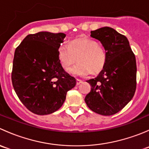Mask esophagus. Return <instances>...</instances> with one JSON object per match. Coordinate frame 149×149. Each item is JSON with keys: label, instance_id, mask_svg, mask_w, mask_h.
<instances>
[{"label": "esophagus", "instance_id": "1", "mask_svg": "<svg viewBox=\"0 0 149 149\" xmlns=\"http://www.w3.org/2000/svg\"><path fill=\"white\" fill-rule=\"evenodd\" d=\"M82 81L80 80V79H76V85H79V84H81L82 83Z\"/></svg>", "mask_w": 149, "mask_h": 149}]
</instances>
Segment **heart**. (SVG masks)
<instances>
[{
	"mask_svg": "<svg viewBox=\"0 0 149 149\" xmlns=\"http://www.w3.org/2000/svg\"><path fill=\"white\" fill-rule=\"evenodd\" d=\"M58 60L65 70H68L77 61L79 64L70 72L75 76L86 77L91 73L97 75L102 71L107 61V54L97 41L81 37L68 45H61L58 48Z\"/></svg>",
	"mask_w": 149,
	"mask_h": 149,
	"instance_id": "obj_1",
	"label": "heart"
}]
</instances>
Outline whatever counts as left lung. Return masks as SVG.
Here are the masks:
<instances>
[{"mask_svg": "<svg viewBox=\"0 0 149 149\" xmlns=\"http://www.w3.org/2000/svg\"><path fill=\"white\" fill-rule=\"evenodd\" d=\"M107 54L104 68L87 81L91 90L85 97L90 109L105 116L115 115L132 100L136 89V61L127 37L105 26L91 31Z\"/></svg>", "mask_w": 149, "mask_h": 149, "instance_id": "left-lung-1", "label": "left lung"}]
</instances>
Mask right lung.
Wrapping results in <instances>:
<instances>
[{"mask_svg": "<svg viewBox=\"0 0 149 149\" xmlns=\"http://www.w3.org/2000/svg\"><path fill=\"white\" fill-rule=\"evenodd\" d=\"M63 33L40 31L29 34L16 48L11 80L22 104L31 112L44 115L61 107L66 94L76 86L58 60Z\"/></svg>", "mask_w": 149, "mask_h": 149, "instance_id": "right-lung-1", "label": "right lung"}]
</instances>
